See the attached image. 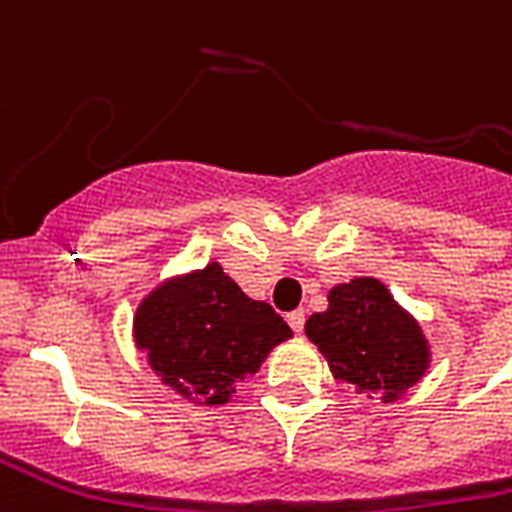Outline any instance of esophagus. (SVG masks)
Listing matches in <instances>:
<instances>
[{
  "label": "esophagus",
  "mask_w": 512,
  "mask_h": 512,
  "mask_svg": "<svg viewBox=\"0 0 512 512\" xmlns=\"http://www.w3.org/2000/svg\"><path fill=\"white\" fill-rule=\"evenodd\" d=\"M287 322H290V327L295 330V333H300V330H303V325H306V311H303V308H298V311H290V314H287Z\"/></svg>",
  "instance_id": "1"
}]
</instances>
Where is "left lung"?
Listing matches in <instances>:
<instances>
[{
  "instance_id": "8db88e82",
  "label": "left lung",
  "mask_w": 512,
  "mask_h": 512,
  "mask_svg": "<svg viewBox=\"0 0 512 512\" xmlns=\"http://www.w3.org/2000/svg\"><path fill=\"white\" fill-rule=\"evenodd\" d=\"M335 381L395 403L429 368L419 322L373 276H357L327 292V308L306 322Z\"/></svg>"
}]
</instances>
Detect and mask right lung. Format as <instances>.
<instances>
[{"label": "right lung", "mask_w": 512, "mask_h": 512, "mask_svg": "<svg viewBox=\"0 0 512 512\" xmlns=\"http://www.w3.org/2000/svg\"><path fill=\"white\" fill-rule=\"evenodd\" d=\"M290 325L252 300L220 263L166 279L139 303L134 341L163 384L198 405H222L255 376Z\"/></svg>", "instance_id": "right-lung-1"}]
</instances>
